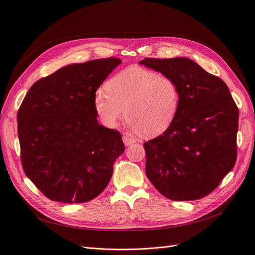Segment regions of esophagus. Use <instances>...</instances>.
<instances>
[{
  "mask_svg": "<svg viewBox=\"0 0 255 255\" xmlns=\"http://www.w3.org/2000/svg\"><path fill=\"white\" fill-rule=\"evenodd\" d=\"M122 139H123V142H125V144H126V145H130L132 143L136 142V140L134 139V138L129 137L128 135H125V136H123V137H122Z\"/></svg>",
  "mask_w": 255,
  "mask_h": 255,
  "instance_id": "1",
  "label": "esophagus"
}]
</instances>
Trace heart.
Here are the masks:
<instances>
[{
    "instance_id": "b5f03b06",
    "label": "heart",
    "mask_w": 255,
    "mask_h": 255,
    "mask_svg": "<svg viewBox=\"0 0 255 255\" xmlns=\"http://www.w3.org/2000/svg\"><path fill=\"white\" fill-rule=\"evenodd\" d=\"M180 102V88L171 76L128 67L106 83V90L96 92L94 105L106 128L117 127L126 111L130 128L153 137L172 125Z\"/></svg>"
}]
</instances>
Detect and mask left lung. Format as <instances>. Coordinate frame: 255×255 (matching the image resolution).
<instances>
[{
    "mask_svg": "<svg viewBox=\"0 0 255 255\" xmlns=\"http://www.w3.org/2000/svg\"><path fill=\"white\" fill-rule=\"evenodd\" d=\"M140 64L171 76L181 94L172 125L143 143L146 176L174 201L210 195L237 157L239 113L227 84L186 57H146Z\"/></svg>",
    "mask_w": 255,
    "mask_h": 255,
    "instance_id": "obj_1",
    "label": "left lung"
}]
</instances>
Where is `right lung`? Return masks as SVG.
Here are the masks:
<instances>
[{"label":"right lung","mask_w":255,"mask_h":255,"mask_svg":"<svg viewBox=\"0 0 255 255\" xmlns=\"http://www.w3.org/2000/svg\"><path fill=\"white\" fill-rule=\"evenodd\" d=\"M121 59L73 64L38 80L17 115L21 163L52 201L85 203L105 189L125 151L118 130L98 122V88Z\"/></svg>","instance_id":"add662e5"}]
</instances>
